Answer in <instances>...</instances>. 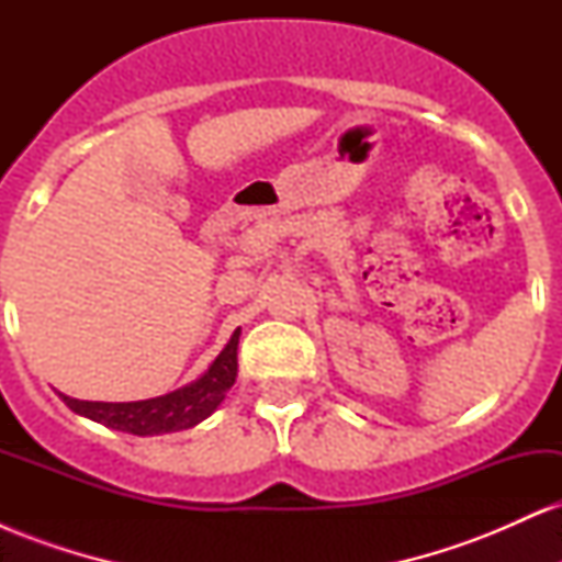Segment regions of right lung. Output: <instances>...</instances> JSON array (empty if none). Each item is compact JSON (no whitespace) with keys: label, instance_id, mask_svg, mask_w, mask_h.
Listing matches in <instances>:
<instances>
[{"label":"right lung","instance_id":"add662e5","mask_svg":"<svg viewBox=\"0 0 562 562\" xmlns=\"http://www.w3.org/2000/svg\"><path fill=\"white\" fill-rule=\"evenodd\" d=\"M237 344H240V327L232 333L222 353L209 364L198 380L182 389L166 393V396L145 398V402H81L60 393L76 415L105 425V428L124 430L134 436H160L177 434V430L195 428L205 417H211L224 402L227 391L237 378Z\"/></svg>","mask_w":562,"mask_h":562}]
</instances>
